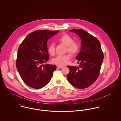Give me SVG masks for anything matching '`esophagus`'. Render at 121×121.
<instances>
[{"instance_id":"1","label":"esophagus","mask_w":121,"mask_h":121,"mask_svg":"<svg viewBox=\"0 0 121 121\" xmlns=\"http://www.w3.org/2000/svg\"><path fill=\"white\" fill-rule=\"evenodd\" d=\"M57 67H58L59 69H62V68H64V67H63V66H58Z\"/></svg>"}]
</instances>
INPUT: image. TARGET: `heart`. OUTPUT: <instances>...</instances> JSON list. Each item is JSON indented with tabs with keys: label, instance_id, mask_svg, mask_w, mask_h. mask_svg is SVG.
Listing matches in <instances>:
<instances>
[{
	"label": "heart",
	"instance_id": "b5f03b06",
	"mask_svg": "<svg viewBox=\"0 0 121 121\" xmlns=\"http://www.w3.org/2000/svg\"><path fill=\"white\" fill-rule=\"evenodd\" d=\"M59 42L66 46V51L68 52L72 55L76 54L79 52L80 49V45L77 42L73 41V39L69 35L64 34L60 36L58 39ZM48 50L51 55L55 53V47L53 43H51L48 47ZM70 59L69 54L63 55H58L52 59V62L55 65L58 66L65 65Z\"/></svg>",
	"mask_w": 121,
	"mask_h": 121
}]
</instances>
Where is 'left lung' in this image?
<instances>
[{
	"label": "left lung",
	"mask_w": 121,
	"mask_h": 121,
	"mask_svg": "<svg viewBox=\"0 0 121 121\" xmlns=\"http://www.w3.org/2000/svg\"><path fill=\"white\" fill-rule=\"evenodd\" d=\"M78 35L81 39V51L77 55L79 67L67 66V75L70 83L79 89L92 85L98 77L104 60V54L99 40L82 29L69 30Z\"/></svg>",
	"instance_id": "1"
}]
</instances>
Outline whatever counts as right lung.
Wrapping results in <instances>:
<instances>
[{
  "instance_id": "right-lung-1",
  "label": "right lung",
  "mask_w": 121,
  "mask_h": 121,
  "mask_svg": "<svg viewBox=\"0 0 121 121\" xmlns=\"http://www.w3.org/2000/svg\"><path fill=\"white\" fill-rule=\"evenodd\" d=\"M59 32L35 31L28 35L20 45L16 68L22 80L28 86L39 89L50 82L56 66L44 64L49 59L47 41Z\"/></svg>"
}]
</instances>
